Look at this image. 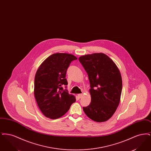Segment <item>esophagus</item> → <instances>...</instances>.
<instances>
[{"label":"esophagus","instance_id":"esophagus-1","mask_svg":"<svg viewBox=\"0 0 151 151\" xmlns=\"http://www.w3.org/2000/svg\"><path fill=\"white\" fill-rule=\"evenodd\" d=\"M78 96L79 99H80L83 96V94H78Z\"/></svg>","mask_w":151,"mask_h":151}]
</instances>
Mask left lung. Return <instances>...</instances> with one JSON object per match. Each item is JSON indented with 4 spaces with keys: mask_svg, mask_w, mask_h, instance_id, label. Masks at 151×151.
Masks as SVG:
<instances>
[{
    "mask_svg": "<svg viewBox=\"0 0 151 151\" xmlns=\"http://www.w3.org/2000/svg\"><path fill=\"white\" fill-rule=\"evenodd\" d=\"M79 61L88 75L91 102L83 108L90 119L105 122L115 113L122 93L121 74L111 59L104 53L81 56Z\"/></svg>",
    "mask_w": 151,
    "mask_h": 151,
    "instance_id": "8db88e82",
    "label": "left lung"
}]
</instances>
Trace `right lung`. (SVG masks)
I'll return each mask as SVG.
<instances>
[{
	"instance_id": "obj_1",
	"label": "right lung",
	"mask_w": 151,
	"mask_h": 151,
	"mask_svg": "<svg viewBox=\"0 0 151 151\" xmlns=\"http://www.w3.org/2000/svg\"><path fill=\"white\" fill-rule=\"evenodd\" d=\"M77 58L67 53L53 54L38 67L35 78L34 95L43 115L58 119L68 111L75 97L63 90L68 84L65 75L72 60Z\"/></svg>"
}]
</instances>
